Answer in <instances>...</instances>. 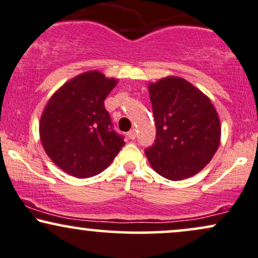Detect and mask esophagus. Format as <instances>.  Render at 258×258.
Segmentation results:
<instances>
[{"instance_id": "1", "label": "esophagus", "mask_w": 258, "mask_h": 258, "mask_svg": "<svg viewBox=\"0 0 258 258\" xmlns=\"http://www.w3.org/2000/svg\"><path fill=\"white\" fill-rule=\"evenodd\" d=\"M127 136H128L130 139H136V137H137V133H136V130H131L128 133H127Z\"/></svg>"}]
</instances>
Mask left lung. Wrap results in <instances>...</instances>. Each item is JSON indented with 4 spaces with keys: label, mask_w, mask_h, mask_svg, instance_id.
<instances>
[{
    "label": "left lung",
    "mask_w": 258,
    "mask_h": 258,
    "mask_svg": "<svg viewBox=\"0 0 258 258\" xmlns=\"http://www.w3.org/2000/svg\"><path fill=\"white\" fill-rule=\"evenodd\" d=\"M148 89L156 123V141L145 150L151 167L169 180L196 175L210 162L221 141L215 107L180 77H164Z\"/></svg>",
    "instance_id": "obj_1"
}]
</instances>
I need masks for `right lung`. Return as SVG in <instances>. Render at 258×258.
Returning <instances> with one entry per match:
<instances>
[{
	"label": "right lung",
	"mask_w": 258,
	"mask_h": 258,
	"mask_svg": "<svg viewBox=\"0 0 258 258\" xmlns=\"http://www.w3.org/2000/svg\"><path fill=\"white\" fill-rule=\"evenodd\" d=\"M99 71H88L66 82L49 98L39 120L45 154L58 168L79 179L110 166L123 138L111 128L104 99L117 84Z\"/></svg>",
	"instance_id": "right-lung-1"
}]
</instances>
